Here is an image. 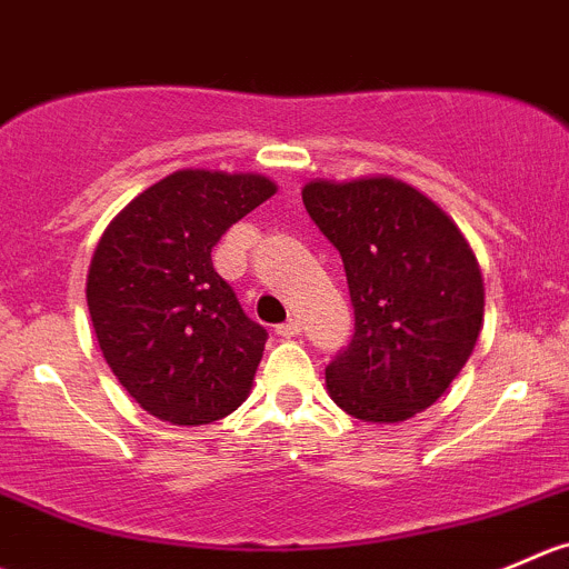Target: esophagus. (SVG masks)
Listing matches in <instances>:
<instances>
[{
	"instance_id": "1",
	"label": "esophagus",
	"mask_w": 569,
	"mask_h": 569,
	"mask_svg": "<svg viewBox=\"0 0 569 569\" xmlns=\"http://www.w3.org/2000/svg\"><path fill=\"white\" fill-rule=\"evenodd\" d=\"M278 336H283V339H295V336H300V322H297V319H286L283 325H278Z\"/></svg>"
}]
</instances>
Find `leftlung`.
I'll list each match as a JSON object with an SVG mask.
<instances>
[{
    "label": "left lung",
    "mask_w": 569,
    "mask_h": 569,
    "mask_svg": "<svg viewBox=\"0 0 569 569\" xmlns=\"http://www.w3.org/2000/svg\"><path fill=\"white\" fill-rule=\"evenodd\" d=\"M308 217L345 261L356 333L325 369L363 422H406L465 369L483 328V274L459 224L391 174L308 180Z\"/></svg>",
    "instance_id": "8db88e82"
}]
</instances>
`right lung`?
I'll use <instances>...</instances> for the list:
<instances>
[{
	"mask_svg": "<svg viewBox=\"0 0 569 569\" xmlns=\"http://www.w3.org/2000/svg\"><path fill=\"white\" fill-rule=\"evenodd\" d=\"M278 191L256 172L178 169L104 228L86 280L104 361L172 425H208L250 397L267 330L213 269L224 230Z\"/></svg>",
	"mask_w": 569,
	"mask_h": 569,
	"instance_id": "1",
	"label": "right lung"
}]
</instances>
